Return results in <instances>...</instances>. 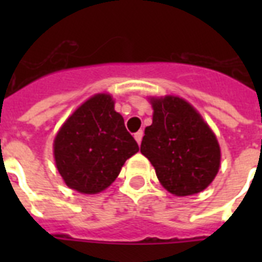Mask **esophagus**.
<instances>
[{"mask_svg": "<svg viewBox=\"0 0 262 262\" xmlns=\"http://www.w3.org/2000/svg\"><path fill=\"white\" fill-rule=\"evenodd\" d=\"M143 135H144L143 130H139L137 133H135V139L139 144H141V140H143Z\"/></svg>", "mask_w": 262, "mask_h": 262, "instance_id": "1", "label": "esophagus"}]
</instances>
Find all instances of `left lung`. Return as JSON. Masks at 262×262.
Masks as SVG:
<instances>
[{
	"instance_id": "obj_1",
	"label": "left lung",
	"mask_w": 262,
	"mask_h": 262,
	"mask_svg": "<svg viewBox=\"0 0 262 262\" xmlns=\"http://www.w3.org/2000/svg\"><path fill=\"white\" fill-rule=\"evenodd\" d=\"M152 107V125L145 127L140 151L170 193H200L219 171L220 148L213 132L183 99H154Z\"/></svg>"
}]
</instances>
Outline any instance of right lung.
I'll list each match as a JSON object with an SVG mask.
<instances>
[{
  "instance_id": "add662e5",
  "label": "right lung",
  "mask_w": 262,
  "mask_h": 262,
  "mask_svg": "<svg viewBox=\"0 0 262 262\" xmlns=\"http://www.w3.org/2000/svg\"><path fill=\"white\" fill-rule=\"evenodd\" d=\"M136 152L139 144L106 94L95 95L81 104L54 140L59 174L71 189L87 194L110 186Z\"/></svg>"
}]
</instances>
